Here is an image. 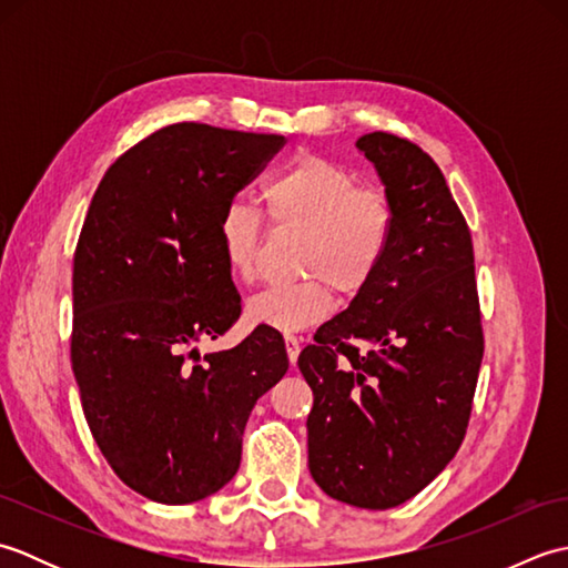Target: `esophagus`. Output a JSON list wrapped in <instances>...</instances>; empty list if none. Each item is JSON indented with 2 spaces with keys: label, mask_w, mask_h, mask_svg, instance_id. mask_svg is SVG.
Here are the masks:
<instances>
[{
  "label": "esophagus",
  "mask_w": 568,
  "mask_h": 568,
  "mask_svg": "<svg viewBox=\"0 0 568 568\" xmlns=\"http://www.w3.org/2000/svg\"><path fill=\"white\" fill-rule=\"evenodd\" d=\"M285 352H287V361L295 364L297 356H300V339L295 334H285Z\"/></svg>",
  "instance_id": "esophagus-1"
}]
</instances>
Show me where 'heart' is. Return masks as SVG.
<instances>
[{
    "instance_id": "obj_1",
    "label": "heart",
    "mask_w": 568,
    "mask_h": 568,
    "mask_svg": "<svg viewBox=\"0 0 568 568\" xmlns=\"http://www.w3.org/2000/svg\"><path fill=\"white\" fill-rule=\"evenodd\" d=\"M263 200L275 224L303 229V271L317 277L263 287L246 300V322L275 332L312 327L332 315L329 283L354 295L373 281L390 244L393 210L378 190L358 187L348 168L322 155H297L263 190ZM216 234L226 268L239 281H251L261 248L258 214L232 202Z\"/></svg>"
}]
</instances>
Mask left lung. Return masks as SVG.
Wrapping results in <instances>:
<instances>
[{"mask_svg": "<svg viewBox=\"0 0 568 568\" xmlns=\"http://www.w3.org/2000/svg\"><path fill=\"white\" fill-rule=\"evenodd\" d=\"M366 155L393 210L373 281L322 324L297 366L315 393L310 474L329 498L395 508L437 478L466 434L484 332L474 246L429 155L383 131Z\"/></svg>", "mask_w": 568, "mask_h": 568, "instance_id": "obj_1", "label": "left lung"}]
</instances>
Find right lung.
<instances>
[{
    "label": "right lung",
    "mask_w": 568,
    "mask_h": 568,
    "mask_svg": "<svg viewBox=\"0 0 568 568\" xmlns=\"http://www.w3.org/2000/svg\"><path fill=\"white\" fill-rule=\"evenodd\" d=\"M285 136L171 124L126 151L90 202L72 265L70 358L94 442L149 500L187 505L234 478L258 397L285 376L256 327L200 354L241 315L220 226Z\"/></svg>",
    "instance_id": "add662e5"
}]
</instances>
